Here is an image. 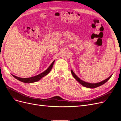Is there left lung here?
Listing matches in <instances>:
<instances>
[{
    "instance_id": "8db88e82",
    "label": "left lung",
    "mask_w": 121,
    "mask_h": 121,
    "mask_svg": "<svg viewBox=\"0 0 121 121\" xmlns=\"http://www.w3.org/2000/svg\"><path fill=\"white\" fill-rule=\"evenodd\" d=\"M71 73H72V74L73 76V77H74L80 84H81L82 86H83L84 87H87V88H96L97 87H99L102 85H103L104 84L107 82L108 80L111 78V77L112 76V75H111L108 78H107V79H105L100 82L97 83H90L86 82L84 81H83V80L80 79L77 76H76V75L74 73V72L73 71L72 69L71 70Z\"/></svg>"
}]
</instances>
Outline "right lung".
Segmentation results:
<instances>
[{"instance_id":"right-lung-1","label":"right lung","mask_w":121,"mask_h":121,"mask_svg":"<svg viewBox=\"0 0 121 121\" xmlns=\"http://www.w3.org/2000/svg\"><path fill=\"white\" fill-rule=\"evenodd\" d=\"M55 60L52 62V64L50 65V66L46 70H45L44 72H43V73H41L37 76H35L34 77H30V78H20V77H17L16 76H14L13 75H12L13 77L15 78L16 79H17V80H19V81L24 82V83H34V82H37L39 80H40L42 78H43V77H44L45 76H46V75H47L48 73L50 72L51 69L52 68L53 65V64L54 63Z\"/></svg>"}]
</instances>
